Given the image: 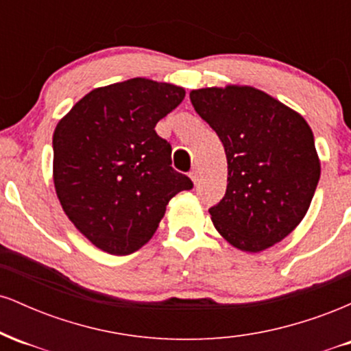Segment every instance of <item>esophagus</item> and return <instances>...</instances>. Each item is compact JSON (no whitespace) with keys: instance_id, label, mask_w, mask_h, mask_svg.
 Wrapping results in <instances>:
<instances>
[{"instance_id":"34e87169","label":"esophagus","mask_w":351,"mask_h":351,"mask_svg":"<svg viewBox=\"0 0 351 351\" xmlns=\"http://www.w3.org/2000/svg\"><path fill=\"white\" fill-rule=\"evenodd\" d=\"M189 176H191V180H193V183H198L199 181V170L198 168H193L191 171H189Z\"/></svg>"}]
</instances>
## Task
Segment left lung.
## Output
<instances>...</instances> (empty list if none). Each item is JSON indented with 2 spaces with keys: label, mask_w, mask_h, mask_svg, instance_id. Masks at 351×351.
I'll return each instance as SVG.
<instances>
[{
  "label": "left lung",
  "mask_w": 351,
  "mask_h": 351,
  "mask_svg": "<svg viewBox=\"0 0 351 351\" xmlns=\"http://www.w3.org/2000/svg\"><path fill=\"white\" fill-rule=\"evenodd\" d=\"M189 99L226 152V195L209 208L217 232L245 252L280 243L304 219L320 180L308 123L247 86L198 88Z\"/></svg>",
  "instance_id": "8db88e82"
}]
</instances>
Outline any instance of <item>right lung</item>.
<instances>
[{"label": "right lung", "mask_w": 351, "mask_h": 351, "mask_svg": "<svg viewBox=\"0 0 351 351\" xmlns=\"http://www.w3.org/2000/svg\"><path fill=\"white\" fill-rule=\"evenodd\" d=\"M183 99L181 87L128 79L88 92L56 127V193L95 247L135 252L155 234L168 201L193 188L173 170L171 145L155 132Z\"/></svg>", "instance_id": "right-lung-1"}]
</instances>
